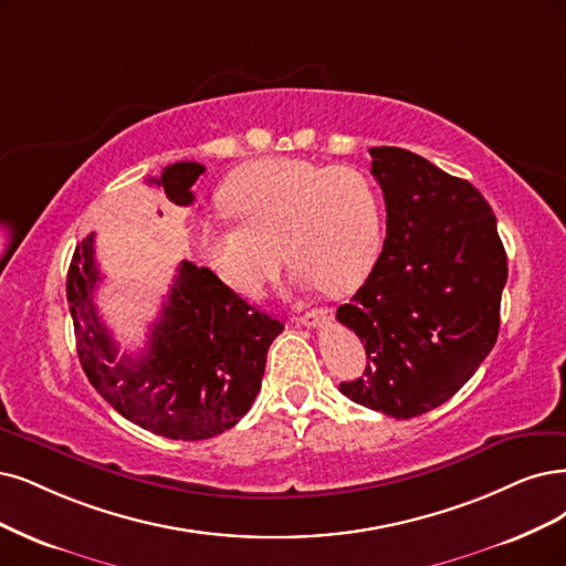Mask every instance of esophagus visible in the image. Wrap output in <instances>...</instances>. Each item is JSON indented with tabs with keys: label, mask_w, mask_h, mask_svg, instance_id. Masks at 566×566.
<instances>
[{
	"label": "esophagus",
	"mask_w": 566,
	"mask_h": 566,
	"mask_svg": "<svg viewBox=\"0 0 566 566\" xmlns=\"http://www.w3.org/2000/svg\"><path fill=\"white\" fill-rule=\"evenodd\" d=\"M331 317H333L331 307H315V310L305 312V315H301V317H294V322L301 326H307V328H315V326H322L324 322H328Z\"/></svg>",
	"instance_id": "esophagus-1"
}]
</instances>
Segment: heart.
<instances>
[{
	"label": "heart",
	"instance_id": "1",
	"mask_svg": "<svg viewBox=\"0 0 566 566\" xmlns=\"http://www.w3.org/2000/svg\"><path fill=\"white\" fill-rule=\"evenodd\" d=\"M223 198L238 219L205 223L200 251L247 298L265 294L284 254L303 284L328 294L357 284L378 256L380 196L354 167L261 160L230 179Z\"/></svg>",
	"mask_w": 566,
	"mask_h": 566
}]
</instances>
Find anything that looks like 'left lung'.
Listing matches in <instances>:
<instances>
[{"label": "left lung", "mask_w": 566, "mask_h": 566, "mask_svg": "<svg viewBox=\"0 0 566 566\" xmlns=\"http://www.w3.org/2000/svg\"><path fill=\"white\" fill-rule=\"evenodd\" d=\"M370 158L387 238L364 286L338 307L368 359L340 391L410 420L446 403L492 352L509 263L492 207L473 184L399 146H375Z\"/></svg>", "instance_id": "1"}]
</instances>
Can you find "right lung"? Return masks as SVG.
<instances>
[{
	"instance_id": "obj_1",
	"label": "right lung",
	"mask_w": 566,
	"mask_h": 566,
	"mask_svg": "<svg viewBox=\"0 0 566 566\" xmlns=\"http://www.w3.org/2000/svg\"><path fill=\"white\" fill-rule=\"evenodd\" d=\"M202 172L200 163L181 160L146 184L186 207ZM99 280L91 233L72 256L67 303L78 361L102 399L125 420L175 441H205L235 427L256 399L268 347L284 324L249 305L209 268L181 261L149 345L137 359L118 357L93 303Z\"/></svg>"
}]
</instances>
